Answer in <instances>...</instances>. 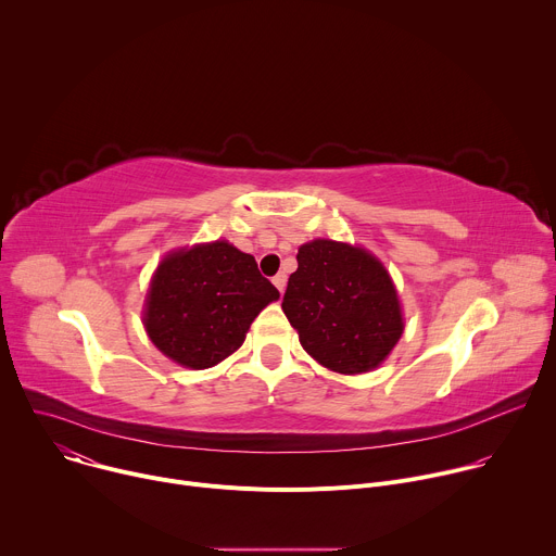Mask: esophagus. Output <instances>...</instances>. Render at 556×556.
I'll list each match as a JSON object with an SVG mask.
<instances>
[{
	"instance_id": "obj_1",
	"label": "esophagus",
	"mask_w": 556,
	"mask_h": 556,
	"mask_svg": "<svg viewBox=\"0 0 556 556\" xmlns=\"http://www.w3.org/2000/svg\"><path fill=\"white\" fill-rule=\"evenodd\" d=\"M286 281H288L286 273H277V275L273 277V283L277 286V290H279V292H283V290H286Z\"/></svg>"
}]
</instances>
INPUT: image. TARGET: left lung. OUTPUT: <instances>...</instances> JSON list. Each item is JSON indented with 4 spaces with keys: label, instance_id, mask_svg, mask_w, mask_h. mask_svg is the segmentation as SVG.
<instances>
[{
    "label": "left lung",
    "instance_id": "8db88e82",
    "mask_svg": "<svg viewBox=\"0 0 556 556\" xmlns=\"http://www.w3.org/2000/svg\"><path fill=\"white\" fill-rule=\"evenodd\" d=\"M281 307L303 350L339 374L378 367L403 337L399 292L365 249L314 240L299 249Z\"/></svg>",
    "mask_w": 556,
    "mask_h": 556
}]
</instances>
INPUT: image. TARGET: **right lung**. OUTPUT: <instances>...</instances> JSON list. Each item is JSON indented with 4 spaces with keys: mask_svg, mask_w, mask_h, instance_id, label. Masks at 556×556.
Segmentation results:
<instances>
[{
    "mask_svg": "<svg viewBox=\"0 0 556 556\" xmlns=\"http://www.w3.org/2000/svg\"><path fill=\"white\" fill-rule=\"evenodd\" d=\"M279 299L253 255L217 240L169 253L144 299L151 343L182 367L206 369L240 348L255 316Z\"/></svg>",
    "mask_w": 556,
    "mask_h": 556,
    "instance_id": "add662e5",
    "label": "right lung"
}]
</instances>
